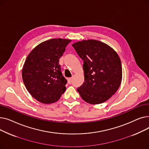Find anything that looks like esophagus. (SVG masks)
<instances>
[{"mask_svg": "<svg viewBox=\"0 0 149 149\" xmlns=\"http://www.w3.org/2000/svg\"><path fill=\"white\" fill-rule=\"evenodd\" d=\"M73 80V78H69V79H68V82L69 84H70L72 83V81Z\"/></svg>", "mask_w": 149, "mask_h": 149, "instance_id": "esophagus-1", "label": "esophagus"}]
</instances>
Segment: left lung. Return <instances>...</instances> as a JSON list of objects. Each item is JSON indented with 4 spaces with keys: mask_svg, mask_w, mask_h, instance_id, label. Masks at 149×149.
Segmentation results:
<instances>
[{
    "mask_svg": "<svg viewBox=\"0 0 149 149\" xmlns=\"http://www.w3.org/2000/svg\"><path fill=\"white\" fill-rule=\"evenodd\" d=\"M72 46L83 61L84 82L77 91L89 104L105 102L121 83L122 66L118 55L107 44L95 40H82Z\"/></svg>",
    "mask_w": 149,
    "mask_h": 149,
    "instance_id": "1",
    "label": "left lung"
}]
</instances>
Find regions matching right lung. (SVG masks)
Here are the masks:
<instances>
[{"instance_id":"right-lung-1","label":"right lung","mask_w":149,"mask_h":149,"mask_svg":"<svg viewBox=\"0 0 149 149\" xmlns=\"http://www.w3.org/2000/svg\"><path fill=\"white\" fill-rule=\"evenodd\" d=\"M69 39L52 38L37 45L28 56L22 69V79L33 97L44 104L56 102L66 91L59 59Z\"/></svg>"}]
</instances>
